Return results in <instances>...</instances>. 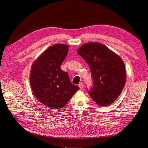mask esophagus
I'll use <instances>...</instances> for the list:
<instances>
[{
  "instance_id": "obj_1",
  "label": "esophagus",
  "mask_w": 148,
  "mask_h": 148,
  "mask_svg": "<svg viewBox=\"0 0 148 148\" xmlns=\"http://www.w3.org/2000/svg\"><path fill=\"white\" fill-rule=\"evenodd\" d=\"M79 88H80V89H83V87H84V84H83V83H80V84H79Z\"/></svg>"
}]
</instances>
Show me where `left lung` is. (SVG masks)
Returning <instances> with one entry per match:
<instances>
[{"label": "left lung", "mask_w": 148, "mask_h": 148, "mask_svg": "<svg viewBox=\"0 0 148 148\" xmlns=\"http://www.w3.org/2000/svg\"><path fill=\"white\" fill-rule=\"evenodd\" d=\"M89 66L92 86L87 90L98 105L111 104L120 95L126 81L125 65L122 59L98 42L83 44L77 50Z\"/></svg>", "instance_id": "8db88e82"}]
</instances>
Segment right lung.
I'll use <instances>...</instances> for the list:
<instances>
[{"mask_svg": "<svg viewBox=\"0 0 148 148\" xmlns=\"http://www.w3.org/2000/svg\"><path fill=\"white\" fill-rule=\"evenodd\" d=\"M68 49L67 45H53L41 54L31 68L30 84L35 96L52 109L64 107L79 89L60 68Z\"/></svg>", "mask_w": 148, "mask_h": 148, "instance_id": "obj_1", "label": "right lung"}]
</instances>
